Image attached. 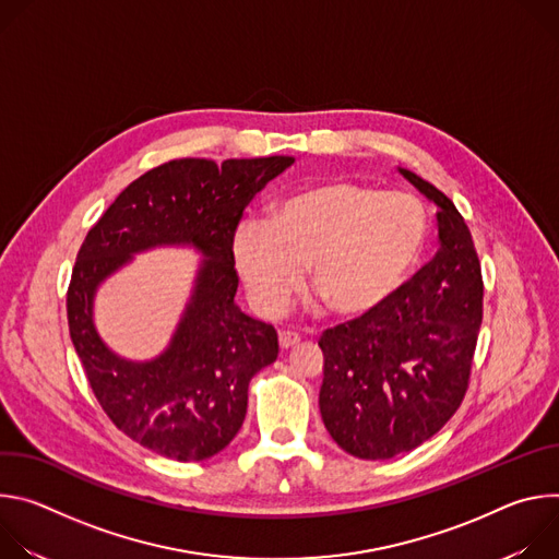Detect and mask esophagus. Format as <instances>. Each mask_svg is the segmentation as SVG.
Returning a JSON list of instances; mask_svg holds the SVG:
<instances>
[{
	"mask_svg": "<svg viewBox=\"0 0 559 559\" xmlns=\"http://www.w3.org/2000/svg\"><path fill=\"white\" fill-rule=\"evenodd\" d=\"M298 341H300V336H298L296 332H289V330H283V332H278V345H281L283 349H289V347H294Z\"/></svg>",
	"mask_w": 559,
	"mask_h": 559,
	"instance_id": "obj_1",
	"label": "esophagus"
}]
</instances>
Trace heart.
Listing matches in <instances>:
<instances>
[{"mask_svg":"<svg viewBox=\"0 0 559 559\" xmlns=\"http://www.w3.org/2000/svg\"><path fill=\"white\" fill-rule=\"evenodd\" d=\"M427 236L423 205L403 192L325 183L276 203L270 221L234 231L231 257L257 311L278 316L302 281L334 313L367 316L414 270Z\"/></svg>","mask_w":559,"mask_h":559,"instance_id":"obj_1","label":"heart"}]
</instances>
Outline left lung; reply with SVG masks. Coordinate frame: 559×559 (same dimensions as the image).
<instances>
[{
  "mask_svg": "<svg viewBox=\"0 0 559 559\" xmlns=\"http://www.w3.org/2000/svg\"><path fill=\"white\" fill-rule=\"evenodd\" d=\"M438 205V252L376 311L325 330L323 423L362 460H389L427 442L457 412L483 325V272L453 201L397 168Z\"/></svg>",
  "mask_w": 559,
  "mask_h": 559,
  "instance_id": "obj_1",
  "label": "left lung"
}]
</instances>
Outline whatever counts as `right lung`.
<instances>
[{
  "instance_id": "right-lung-1",
  "label": "right lung",
  "mask_w": 559,
  "mask_h": 559,
  "mask_svg": "<svg viewBox=\"0 0 559 559\" xmlns=\"http://www.w3.org/2000/svg\"><path fill=\"white\" fill-rule=\"evenodd\" d=\"M294 156L177 158L132 181L91 227L66 309L70 338L102 409L141 447L179 462L225 449L248 412L254 373L278 356L276 330L238 309L231 241L238 221ZM192 245L204 254L169 349L152 361L115 355L94 328L96 287L139 251Z\"/></svg>"
}]
</instances>
